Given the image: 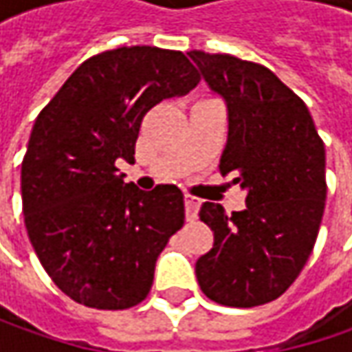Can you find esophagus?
Masks as SVG:
<instances>
[{
    "label": "esophagus",
    "instance_id": "34e87169",
    "mask_svg": "<svg viewBox=\"0 0 352 352\" xmlns=\"http://www.w3.org/2000/svg\"><path fill=\"white\" fill-rule=\"evenodd\" d=\"M184 204H186V217H188V221H194L197 217V210H199V199L190 196V194H186Z\"/></svg>",
    "mask_w": 352,
    "mask_h": 352
}]
</instances>
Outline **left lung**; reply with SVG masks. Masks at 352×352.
Wrapping results in <instances>:
<instances>
[{
  "mask_svg": "<svg viewBox=\"0 0 352 352\" xmlns=\"http://www.w3.org/2000/svg\"><path fill=\"white\" fill-rule=\"evenodd\" d=\"M188 56L227 105L219 170L247 192V208L231 215L219 204L201 206L213 247L197 258V282L221 305L268 304L290 288L316 245L327 196L325 146L305 103L268 68L231 54Z\"/></svg>",
  "mask_w": 352,
  "mask_h": 352,
  "instance_id": "left-lung-1",
  "label": "left lung"
}]
</instances>
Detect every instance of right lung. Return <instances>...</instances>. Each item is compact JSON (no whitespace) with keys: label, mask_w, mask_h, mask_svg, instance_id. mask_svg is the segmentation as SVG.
<instances>
[{"label":"right lung","mask_w":352,"mask_h":352,"mask_svg":"<svg viewBox=\"0 0 352 352\" xmlns=\"http://www.w3.org/2000/svg\"><path fill=\"white\" fill-rule=\"evenodd\" d=\"M197 82L178 50H105L36 117L21 164L25 227L48 276L78 304L127 309L151 292L156 258L184 225V194L174 184L139 190L116 164L135 162L144 113Z\"/></svg>","instance_id":"1"}]
</instances>
